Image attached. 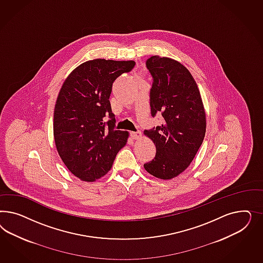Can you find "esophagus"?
Masks as SVG:
<instances>
[{"instance_id": "esophagus-1", "label": "esophagus", "mask_w": 263, "mask_h": 263, "mask_svg": "<svg viewBox=\"0 0 263 263\" xmlns=\"http://www.w3.org/2000/svg\"><path fill=\"white\" fill-rule=\"evenodd\" d=\"M130 135H131V138H132L133 140H138V139L141 138L142 133H141V131H137V132H131Z\"/></svg>"}]
</instances>
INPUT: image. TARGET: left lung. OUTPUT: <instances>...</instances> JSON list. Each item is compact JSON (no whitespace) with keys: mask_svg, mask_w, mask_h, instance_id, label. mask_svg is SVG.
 <instances>
[{"mask_svg":"<svg viewBox=\"0 0 263 263\" xmlns=\"http://www.w3.org/2000/svg\"><path fill=\"white\" fill-rule=\"evenodd\" d=\"M145 64L153 78L152 116L160 112L164 120L143 132L156 146L155 157L143 167L167 180L183 173L195 158L205 135V111L198 85L183 64L159 56L151 57Z\"/></svg>","mask_w":263,"mask_h":263,"instance_id":"8db88e82","label":"left lung"}]
</instances>
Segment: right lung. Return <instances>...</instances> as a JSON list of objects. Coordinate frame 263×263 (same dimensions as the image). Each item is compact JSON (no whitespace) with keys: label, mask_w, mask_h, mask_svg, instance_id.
<instances>
[{"label":"right lung","mask_w":263,"mask_h":263,"mask_svg":"<svg viewBox=\"0 0 263 263\" xmlns=\"http://www.w3.org/2000/svg\"><path fill=\"white\" fill-rule=\"evenodd\" d=\"M134 66V61L91 60L62 86L54 110L55 143L64 165L81 180L92 182L106 175L127 143V131L115 129L109 98L115 80Z\"/></svg>","instance_id":"right-lung-1"}]
</instances>
